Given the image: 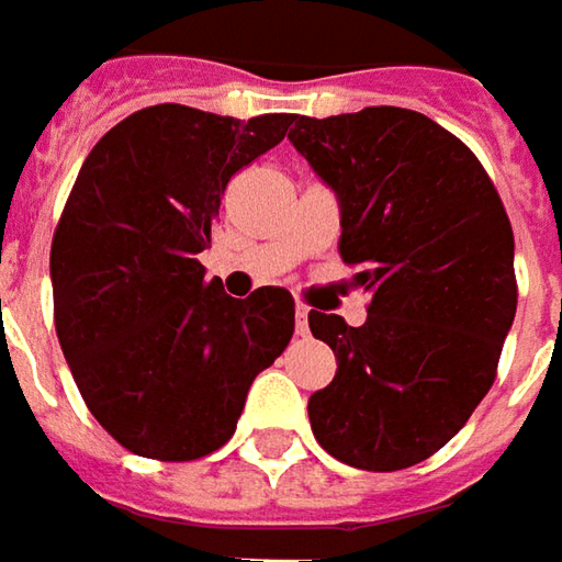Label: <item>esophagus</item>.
Instances as JSON below:
<instances>
[{
	"label": "esophagus",
	"mask_w": 562,
	"mask_h": 562,
	"mask_svg": "<svg viewBox=\"0 0 562 562\" xmlns=\"http://www.w3.org/2000/svg\"><path fill=\"white\" fill-rule=\"evenodd\" d=\"M293 325H296V335H310V310L306 306H296Z\"/></svg>",
	"instance_id": "esophagus-1"
}]
</instances>
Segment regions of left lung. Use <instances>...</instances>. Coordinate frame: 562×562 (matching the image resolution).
Here are the masks:
<instances>
[{
    "instance_id": "left-lung-1",
    "label": "left lung",
    "mask_w": 562,
    "mask_h": 562,
    "mask_svg": "<svg viewBox=\"0 0 562 562\" xmlns=\"http://www.w3.org/2000/svg\"><path fill=\"white\" fill-rule=\"evenodd\" d=\"M288 140L335 190L340 256L372 296L359 328L310 313L337 357L310 397L315 441L369 472L422 463L494 384L516 315L507 209L472 149L413 109L296 115Z\"/></svg>"
}]
</instances>
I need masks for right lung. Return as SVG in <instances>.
<instances>
[{
  "instance_id": "right-lung-1",
  "label": "right lung",
  "mask_w": 562,
  "mask_h": 562,
  "mask_svg": "<svg viewBox=\"0 0 562 562\" xmlns=\"http://www.w3.org/2000/svg\"><path fill=\"white\" fill-rule=\"evenodd\" d=\"M291 121L165 102L115 124L80 165L49 252L55 331L83 403L137 457L218 450L291 340L284 288L234 300L200 266L227 181Z\"/></svg>"
}]
</instances>
